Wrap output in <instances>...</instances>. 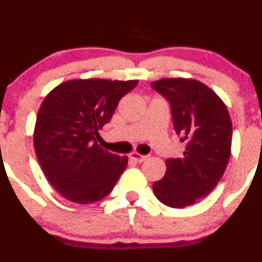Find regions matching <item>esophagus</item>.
Returning a JSON list of instances; mask_svg holds the SVG:
<instances>
[{
	"label": "esophagus",
	"instance_id": "esophagus-1",
	"mask_svg": "<svg viewBox=\"0 0 262 262\" xmlns=\"http://www.w3.org/2000/svg\"><path fill=\"white\" fill-rule=\"evenodd\" d=\"M129 157H130V160H133L134 162H137V163H141V162H143V161H146L147 156L139 155V153H137V152H133V153H130V156H129Z\"/></svg>",
	"mask_w": 262,
	"mask_h": 262
}]
</instances>
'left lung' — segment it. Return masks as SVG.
Wrapping results in <instances>:
<instances>
[{"mask_svg":"<svg viewBox=\"0 0 262 262\" xmlns=\"http://www.w3.org/2000/svg\"><path fill=\"white\" fill-rule=\"evenodd\" d=\"M150 87L168 101L173 128L185 143L180 158L166 160V173L153 182V192L167 207H189L209 195L226 171L231 118L215 92L199 81L163 78Z\"/></svg>","mask_w":262,"mask_h":262,"instance_id":"obj_1","label":"left lung"}]
</instances>
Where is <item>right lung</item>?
Returning <instances> with one entry per match:
<instances>
[{"instance_id": "1", "label": "right lung", "mask_w": 262, "mask_h": 262, "mask_svg": "<svg viewBox=\"0 0 262 262\" xmlns=\"http://www.w3.org/2000/svg\"><path fill=\"white\" fill-rule=\"evenodd\" d=\"M138 81L73 80L44 99L34 132L36 157L52 186L80 204L112 192L128 158L100 148L99 130L112 120L123 96Z\"/></svg>"}]
</instances>
